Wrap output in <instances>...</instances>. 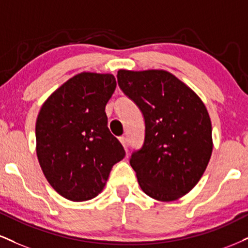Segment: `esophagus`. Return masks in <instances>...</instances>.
I'll return each mask as SVG.
<instances>
[{
    "instance_id": "34e87169",
    "label": "esophagus",
    "mask_w": 248,
    "mask_h": 248,
    "mask_svg": "<svg viewBox=\"0 0 248 248\" xmlns=\"http://www.w3.org/2000/svg\"><path fill=\"white\" fill-rule=\"evenodd\" d=\"M120 142H121V144L124 145V150H126V153H127V151H128V140H127V137L121 136L120 137Z\"/></svg>"
}]
</instances>
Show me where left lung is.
Here are the masks:
<instances>
[{
    "label": "left lung",
    "instance_id": "1",
    "mask_svg": "<svg viewBox=\"0 0 248 248\" xmlns=\"http://www.w3.org/2000/svg\"><path fill=\"white\" fill-rule=\"evenodd\" d=\"M116 77L144 118V142L129 160L140 187L158 201L181 198L199 183L213 153L204 104L169 71L121 69Z\"/></svg>",
    "mask_w": 248,
    "mask_h": 248
}]
</instances>
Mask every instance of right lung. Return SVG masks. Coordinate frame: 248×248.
<instances>
[{"instance_id": "1", "label": "right lung", "mask_w": 248, "mask_h": 248, "mask_svg": "<svg viewBox=\"0 0 248 248\" xmlns=\"http://www.w3.org/2000/svg\"><path fill=\"white\" fill-rule=\"evenodd\" d=\"M115 88L111 74L80 73L53 92L38 114L39 164L50 186L70 201L95 198L126 155L107 127L105 106Z\"/></svg>"}]
</instances>
